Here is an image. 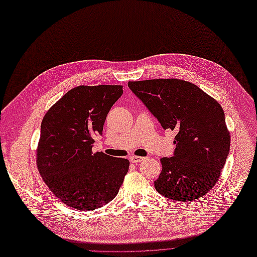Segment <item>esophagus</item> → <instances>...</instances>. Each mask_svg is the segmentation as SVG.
<instances>
[{"instance_id": "esophagus-1", "label": "esophagus", "mask_w": 257, "mask_h": 257, "mask_svg": "<svg viewBox=\"0 0 257 257\" xmlns=\"http://www.w3.org/2000/svg\"><path fill=\"white\" fill-rule=\"evenodd\" d=\"M129 159H130V161H131L132 163H139V162L144 160L143 157H140V156H131Z\"/></svg>"}]
</instances>
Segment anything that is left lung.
I'll return each instance as SVG.
<instances>
[{"instance_id": "8db88e82", "label": "left lung", "mask_w": 257, "mask_h": 257, "mask_svg": "<svg viewBox=\"0 0 257 257\" xmlns=\"http://www.w3.org/2000/svg\"><path fill=\"white\" fill-rule=\"evenodd\" d=\"M128 86L163 129L177 134L174 156L161 159L162 171L155 181L157 191L180 202L208 193L220 177L230 145L219 102L179 79L130 81Z\"/></svg>"}]
</instances>
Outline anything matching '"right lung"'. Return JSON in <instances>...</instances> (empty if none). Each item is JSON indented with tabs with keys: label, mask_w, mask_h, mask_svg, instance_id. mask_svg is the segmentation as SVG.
Returning a JSON list of instances; mask_svg holds the SVG:
<instances>
[{
	"label": "right lung",
	"mask_w": 257,
	"mask_h": 257,
	"mask_svg": "<svg viewBox=\"0 0 257 257\" xmlns=\"http://www.w3.org/2000/svg\"><path fill=\"white\" fill-rule=\"evenodd\" d=\"M121 95V85L74 87L41 121L38 171L52 193L74 209L94 210L112 201L128 172L129 160L92 151Z\"/></svg>",
	"instance_id": "obj_1"
}]
</instances>
